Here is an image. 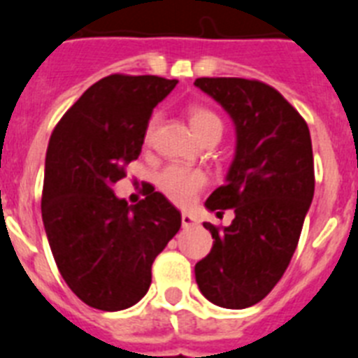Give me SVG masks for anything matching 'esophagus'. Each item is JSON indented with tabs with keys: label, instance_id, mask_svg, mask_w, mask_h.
Wrapping results in <instances>:
<instances>
[{
	"label": "esophagus",
	"instance_id": "obj_1",
	"mask_svg": "<svg viewBox=\"0 0 358 358\" xmlns=\"http://www.w3.org/2000/svg\"><path fill=\"white\" fill-rule=\"evenodd\" d=\"M182 225H183V229H189V227L198 225V220L194 216H192V214L183 213L182 214Z\"/></svg>",
	"mask_w": 358,
	"mask_h": 358
}]
</instances>
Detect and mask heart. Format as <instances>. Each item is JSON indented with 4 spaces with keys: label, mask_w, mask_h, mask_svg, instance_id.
<instances>
[{
    "label": "heart",
    "mask_w": 358,
    "mask_h": 358,
    "mask_svg": "<svg viewBox=\"0 0 358 358\" xmlns=\"http://www.w3.org/2000/svg\"><path fill=\"white\" fill-rule=\"evenodd\" d=\"M189 122H191L192 129L203 141L205 136H209L210 133H222L223 124L214 111L207 110L203 106H192L189 110ZM155 119L149 122L148 133L145 138H151L153 133ZM209 176L205 175V171L198 169V167H187V166H167L157 176V185L171 201H175L176 205H187L196 198L198 192L207 185Z\"/></svg>",
    "instance_id": "obj_1"
}]
</instances>
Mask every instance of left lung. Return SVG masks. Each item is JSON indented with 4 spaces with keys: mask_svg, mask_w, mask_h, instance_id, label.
I'll use <instances>...</instances> for the list:
<instances>
[{
    "mask_svg": "<svg viewBox=\"0 0 358 358\" xmlns=\"http://www.w3.org/2000/svg\"><path fill=\"white\" fill-rule=\"evenodd\" d=\"M194 86L222 106L236 126V155L225 185L205 201L216 214L234 209V220L222 229L203 223L214 243L194 275L210 303L248 308L278 285L297 248L315 189L310 129L265 83L200 77Z\"/></svg>",
    "mask_w": 358,
    "mask_h": 358,
    "instance_id": "left-lung-1",
    "label": "left lung"
}]
</instances>
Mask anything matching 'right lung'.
Here are the masks:
<instances>
[{
    "label": "right lung",
    "instance_id": "right-lung-1",
    "mask_svg": "<svg viewBox=\"0 0 358 358\" xmlns=\"http://www.w3.org/2000/svg\"><path fill=\"white\" fill-rule=\"evenodd\" d=\"M176 79L108 76L59 120L45 162L41 214L57 268L92 308L126 310L148 294L151 266L182 214L153 189L127 205L113 192L144 144L153 108Z\"/></svg>",
    "mask_w": 358,
    "mask_h": 358
}]
</instances>
